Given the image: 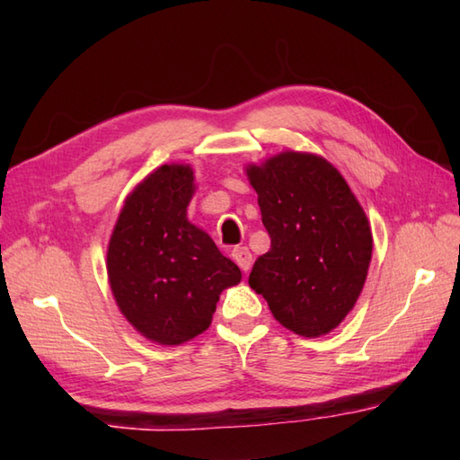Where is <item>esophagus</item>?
Listing matches in <instances>:
<instances>
[{
  "label": "esophagus",
  "instance_id": "34e87169",
  "mask_svg": "<svg viewBox=\"0 0 460 460\" xmlns=\"http://www.w3.org/2000/svg\"><path fill=\"white\" fill-rule=\"evenodd\" d=\"M231 257H233V261L237 262L243 272H249V269L252 265V255H251V251L247 247H235L231 251Z\"/></svg>",
  "mask_w": 460,
  "mask_h": 460
}]
</instances>
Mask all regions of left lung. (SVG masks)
Returning a JSON list of instances; mask_svg holds the SVG:
<instances>
[{"mask_svg": "<svg viewBox=\"0 0 460 460\" xmlns=\"http://www.w3.org/2000/svg\"><path fill=\"white\" fill-rule=\"evenodd\" d=\"M245 172L270 235L249 287L290 332L324 336L364 288L374 249L366 211L344 175L318 154L285 150Z\"/></svg>", "mask_w": 460, "mask_h": 460, "instance_id": "8db88e82", "label": "left lung"}]
</instances>
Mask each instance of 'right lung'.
Instances as JSON below:
<instances>
[{"mask_svg": "<svg viewBox=\"0 0 460 460\" xmlns=\"http://www.w3.org/2000/svg\"><path fill=\"white\" fill-rule=\"evenodd\" d=\"M195 193L190 164H164L126 198L106 251L116 306L160 346H180L209 328L219 295L241 270L188 219Z\"/></svg>", "mask_w": 460, "mask_h": 460, "instance_id": "1", "label": "right lung"}]
</instances>
